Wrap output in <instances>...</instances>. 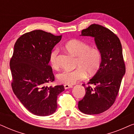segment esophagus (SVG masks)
Wrapping results in <instances>:
<instances>
[{"instance_id": "1", "label": "esophagus", "mask_w": 134, "mask_h": 134, "mask_svg": "<svg viewBox=\"0 0 134 134\" xmlns=\"http://www.w3.org/2000/svg\"><path fill=\"white\" fill-rule=\"evenodd\" d=\"M64 87H65V89H68V88H72V85L65 84V85H64Z\"/></svg>"}]
</instances>
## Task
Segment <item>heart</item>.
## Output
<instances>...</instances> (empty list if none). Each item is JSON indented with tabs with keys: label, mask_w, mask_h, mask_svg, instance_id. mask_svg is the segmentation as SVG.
<instances>
[{
	"label": "heart",
	"mask_w": 134,
	"mask_h": 134,
	"mask_svg": "<svg viewBox=\"0 0 134 134\" xmlns=\"http://www.w3.org/2000/svg\"><path fill=\"white\" fill-rule=\"evenodd\" d=\"M65 48L68 52L76 57L74 70H63L57 76L60 83L72 85L77 81L83 79L86 74L91 76L99 70L101 65L102 55L100 51L95 47H90L88 44L78 40L67 42ZM58 49L52 51L49 55V62L53 68L58 66Z\"/></svg>",
	"instance_id": "1"
}]
</instances>
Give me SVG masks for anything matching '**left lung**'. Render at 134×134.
Returning <instances> with one entry per match:
<instances>
[{
	"label": "left lung",
	"mask_w": 134,
	"mask_h": 134,
	"mask_svg": "<svg viewBox=\"0 0 134 134\" xmlns=\"http://www.w3.org/2000/svg\"><path fill=\"white\" fill-rule=\"evenodd\" d=\"M80 36L94 38L97 47L101 52L102 62L87 85L82 84L85 88V95L79 101L78 107L85 114H99L115 102L125 74L121 44L114 33L95 24L82 30Z\"/></svg>",
	"instance_id": "8db88e82"
}]
</instances>
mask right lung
<instances>
[{
  "label": "right lung",
  "mask_w": 134,
  "mask_h": 134,
  "mask_svg": "<svg viewBox=\"0 0 134 134\" xmlns=\"http://www.w3.org/2000/svg\"><path fill=\"white\" fill-rule=\"evenodd\" d=\"M62 37L36 30L23 35L14 44L10 62L13 91L23 105L37 116L54 113L57 96L65 90L63 85L45 86L54 81L49 55Z\"/></svg>",
  "instance_id": "1"
}]
</instances>
